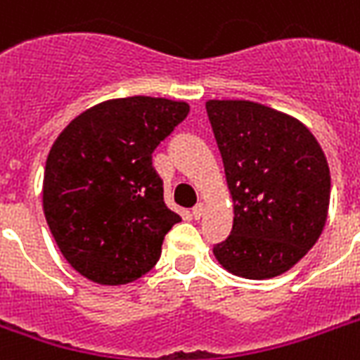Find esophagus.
<instances>
[{"mask_svg": "<svg viewBox=\"0 0 360 360\" xmlns=\"http://www.w3.org/2000/svg\"><path fill=\"white\" fill-rule=\"evenodd\" d=\"M204 213H205L204 204H198L192 207V217H194V219H202V217H204Z\"/></svg>", "mask_w": 360, "mask_h": 360, "instance_id": "obj_1", "label": "esophagus"}]
</instances>
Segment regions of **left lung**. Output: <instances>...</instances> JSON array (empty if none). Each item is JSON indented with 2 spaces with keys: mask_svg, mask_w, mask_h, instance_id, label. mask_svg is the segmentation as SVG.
Segmentation results:
<instances>
[{
  "mask_svg": "<svg viewBox=\"0 0 360 360\" xmlns=\"http://www.w3.org/2000/svg\"><path fill=\"white\" fill-rule=\"evenodd\" d=\"M234 202V224L213 247L224 270L270 279L319 240L330 169L314 134L290 115L245 100L205 103Z\"/></svg>",
  "mask_w": 360,
  "mask_h": 360,
  "instance_id": "left-lung-1",
  "label": "left lung"
}]
</instances>
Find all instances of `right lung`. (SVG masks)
I'll list each match as a JSON object with an SVG mask.
<instances>
[{
    "label": "right lung",
    "instance_id": "obj_1",
    "mask_svg": "<svg viewBox=\"0 0 360 360\" xmlns=\"http://www.w3.org/2000/svg\"><path fill=\"white\" fill-rule=\"evenodd\" d=\"M185 101L131 96L71 120L46 156L43 210L65 260L100 285L153 270L181 217L164 204L153 153L188 115Z\"/></svg>",
    "mask_w": 360,
    "mask_h": 360
}]
</instances>
